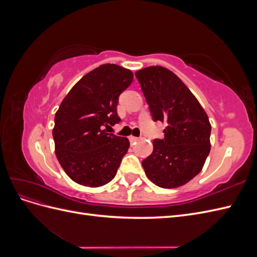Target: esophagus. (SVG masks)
I'll return each instance as SVG.
<instances>
[{"label": "esophagus", "mask_w": 257, "mask_h": 257, "mask_svg": "<svg viewBox=\"0 0 257 257\" xmlns=\"http://www.w3.org/2000/svg\"><path fill=\"white\" fill-rule=\"evenodd\" d=\"M139 139H141V138L134 137V136H131V137H130V142H131V143H135V142H138Z\"/></svg>", "instance_id": "1"}]
</instances>
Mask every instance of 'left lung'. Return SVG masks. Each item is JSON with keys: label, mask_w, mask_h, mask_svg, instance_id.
<instances>
[{"label": "left lung", "mask_w": 257, "mask_h": 257, "mask_svg": "<svg viewBox=\"0 0 257 257\" xmlns=\"http://www.w3.org/2000/svg\"><path fill=\"white\" fill-rule=\"evenodd\" d=\"M153 121L166 123L143 161L147 177L161 188H178L200 173L210 152L211 125L204 108L172 71L150 66L136 72Z\"/></svg>", "instance_id": "8db88e82"}]
</instances>
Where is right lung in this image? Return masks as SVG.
<instances>
[{
  "mask_svg": "<svg viewBox=\"0 0 257 257\" xmlns=\"http://www.w3.org/2000/svg\"><path fill=\"white\" fill-rule=\"evenodd\" d=\"M133 77L130 69L103 64L84 75L62 100L52 136L57 159L76 183L96 188L114 178L130 142L104 127L121 121L119 96Z\"/></svg>",
  "mask_w": 257,
  "mask_h": 257,
  "instance_id": "obj_1",
  "label": "right lung"
}]
</instances>
